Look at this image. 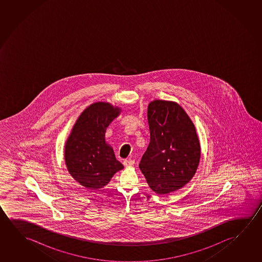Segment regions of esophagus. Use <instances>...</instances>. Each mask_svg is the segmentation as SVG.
Listing matches in <instances>:
<instances>
[{"mask_svg":"<svg viewBox=\"0 0 262 262\" xmlns=\"http://www.w3.org/2000/svg\"><path fill=\"white\" fill-rule=\"evenodd\" d=\"M123 164H124L125 167H132L133 164H134V161L133 160H124L123 161Z\"/></svg>","mask_w":262,"mask_h":262,"instance_id":"esophagus-1","label":"esophagus"}]
</instances>
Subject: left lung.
Here are the masks:
<instances>
[{"label": "left lung", "mask_w": 262, "mask_h": 262, "mask_svg": "<svg viewBox=\"0 0 262 262\" xmlns=\"http://www.w3.org/2000/svg\"><path fill=\"white\" fill-rule=\"evenodd\" d=\"M150 143L139 167L158 194L184 187L195 174L201 158L196 129L174 101L155 99L148 105Z\"/></svg>", "instance_id": "left-lung-1"}]
</instances>
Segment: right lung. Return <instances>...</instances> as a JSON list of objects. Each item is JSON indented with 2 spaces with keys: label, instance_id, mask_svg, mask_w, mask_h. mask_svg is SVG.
Segmentation results:
<instances>
[{
  "label": "right lung",
  "instance_id": "1",
  "mask_svg": "<svg viewBox=\"0 0 262 262\" xmlns=\"http://www.w3.org/2000/svg\"><path fill=\"white\" fill-rule=\"evenodd\" d=\"M120 112V107L108 102H95L82 112L71 129L64 162L70 176L85 188H102L124 168L105 140L106 129Z\"/></svg>",
  "mask_w": 262,
  "mask_h": 262
}]
</instances>
